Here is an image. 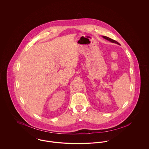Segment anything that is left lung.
I'll return each mask as SVG.
<instances>
[{
	"mask_svg": "<svg viewBox=\"0 0 149 149\" xmlns=\"http://www.w3.org/2000/svg\"><path fill=\"white\" fill-rule=\"evenodd\" d=\"M103 37L104 38L106 39L107 40H108V41H111V42L115 43H117V44L119 45V43L118 42H117V41H116L115 40H112V39H111V38H109V37H106V36H103Z\"/></svg>",
	"mask_w": 149,
	"mask_h": 149,
	"instance_id": "left-lung-1",
	"label": "left lung"
}]
</instances>
